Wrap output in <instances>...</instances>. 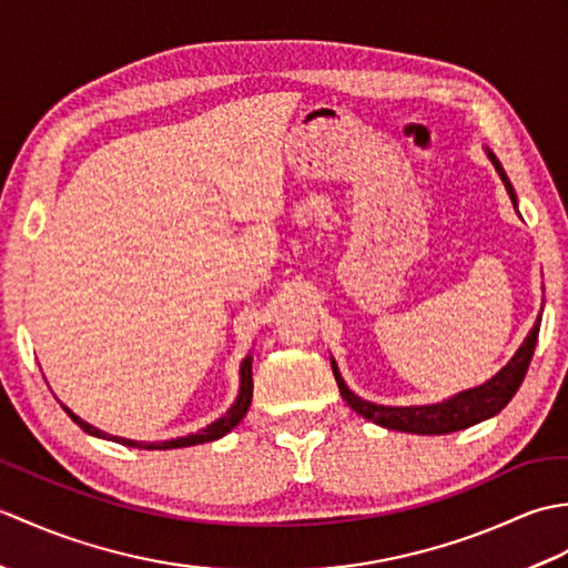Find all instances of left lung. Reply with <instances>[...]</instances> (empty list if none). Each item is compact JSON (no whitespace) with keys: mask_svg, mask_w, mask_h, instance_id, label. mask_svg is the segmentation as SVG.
Instances as JSON below:
<instances>
[{"mask_svg":"<svg viewBox=\"0 0 568 568\" xmlns=\"http://www.w3.org/2000/svg\"><path fill=\"white\" fill-rule=\"evenodd\" d=\"M488 159L493 165H496V171L505 183V190H508V195L517 210L515 190L510 185L508 175H505L500 161L493 155V151H488ZM539 324H541V315L537 317L535 327L527 334L523 346L517 348V354L508 361V366H503L490 381L478 385V388H468L464 393L449 397V400H442L434 405L390 407V405L368 403V400H364V397H358L356 393L348 390V385L344 383L334 358H332V371H334L336 385H339L342 397L348 405H352V409H356L361 417H366L371 422H376V425L388 427V429H400V432H413V434H452L458 429L474 427V425H478V422L498 415L500 409L513 400V395L517 393V388H520L525 376H527L529 361H532L537 336H539Z\"/></svg>","mask_w":568,"mask_h":568,"instance_id":"1","label":"left lung"}]
</instances>
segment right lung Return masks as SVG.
<instances>
[{"mask_svg": "<svg viewBox=\"0 0 568 568\" xmlns=\"http://www.w3.org/2000/svg\"><path fill=\"white\" fill-rule=\"evenodd\" d=\"M251 361H253L251 356H246L244 361H241V371H239L241 385H239V395H236L234 405L229 407L220 419H214L212 425H207V427L195 432V434H187V437H178V439H171V442H151V444H146V442H134V439H124V437H112V434H106V432H102V429H98V427H92V425H88V422H84V419H80L75 413H70V409H68L65 405H63V409L72 417V422H75V425H80L84 432L92 434V437L112 439V442H116V444L134 446V449H180V446H195V444H204V442H214V439H220V437H224V434L232 432V429L239 425V422L246 417V413H248V405H251V397H253Z\"/></svg>", "mask_w": 568, "mask_h": 568, "instance_id": "add662e5", "label": "right lung"}]
</instances>
